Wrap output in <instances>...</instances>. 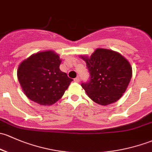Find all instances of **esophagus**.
<instances>
[{
    "label": "esophagus",
    "mask_w": 152,
    "mask_h": 152,
    "mask_svg": "<svg viewBox=\"0 0 152 152\" xmlns=\"http://www.w3.org/2000/svg\"><path fill=\"white\" fill-rule=\"evenodd\" d=\"M74 81H76V82H79V76H77L76 78H75Z\"/></svg>",
    "instance_id": "1"
}]
</instances>
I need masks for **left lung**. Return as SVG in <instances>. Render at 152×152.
<instances>
[{
  "instance_id": "1",
  "label": "left lung",
  "mask_w": 152,
  "mask_h": 152,
  "mask_svg": "<svg viewBox=\"0 0 152 152\" xmlns=\"http://www.w3.org/2000/svg\"><path fill=\"white\" fill-rule=\"evenodd\" d=\"M80 57L87 63L90 74V80L81 84L89 98L102 105L117 101L132 77V67L127 59L114 51L100 48L90 57Z\"/></svg>"
}]
</instances>
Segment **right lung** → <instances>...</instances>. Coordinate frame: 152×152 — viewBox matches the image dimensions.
I'll return each mask as SVG.
<instances>
[{"instance_id":"1","label":"right lung","mask_w":152,"mask_h":152,"mask_svg":"<svg viewBox=\"0 0 152 152\" xmlns=\"http://www.w3.org/2000/svg\"><path fill=\"white\" fill-rule=\"evenodd\" d=\"M60 56L54 51L38 52L22 62L17 77L30 100L51 105L61 98L73 79L60 71Z\"/></svg>"}]
</instances>
